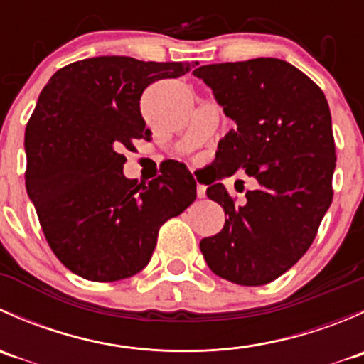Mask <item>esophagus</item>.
Returning a JSON list of instances; mask_svg holds the SVG:
<instances>
[{"mask_svg": "<svg viewBox=\"0 0 364 364\" xmlns=\"http://www.w3.org/2000/svg\"><path fill=\"white\" fill-rule=\"evenodd\" d=\"M197 197H199V199H204L205 197V186L204 185H197Z\"/></svg>", "mask_w": 364, "mask_h": 364, "instance_id": "34e87169", "label": "esophagus"}]
</instances>
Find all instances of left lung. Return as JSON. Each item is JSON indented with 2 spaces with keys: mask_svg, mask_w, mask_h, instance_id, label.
Wrapping results in <instances>:
<instances>
[{
  "mask_svg": "<svg viewBox=\"0 0 364 364\" xmlns=\"http://www.w3.org/2000/svg\"><path fill=\"white\" fill-rule=\"evenodd\" d=\"M193 75L236 123L220 139L205 190L225 211V225L200 241V252L220 278L269 284L310 248L331 205L336 159L328 100L310 77L277 58L204 65ZM237 170L259 185L243 206L221 183Z\"/></svg>",
  "mask_w": 364,
  "mask_h": 364,
  "instance_id": "left-lung-1",
  "label": "left lung"
}]
</instances>
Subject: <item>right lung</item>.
Instances as JSON below:
<instances>
[{"label":"right lung","mask_w":364,"mask_h":364,"mask_svg":"<svg viewBox=\"0 0 364 364\" xmlns=\"http://www.w3.org/2000/svg\"><path fill=\"white\" fill-rule=\"evenodd\" d=\"M196 63L98 56L58 70L40 93L24 135L26 190L54 255L91 282H117L148 266L164 222L196 200L197 183L176 164L148 185L123 174L121 155L149 141L146 87Z\"/></svg>","instance_id":"right-lung-1"}]
</instances>
